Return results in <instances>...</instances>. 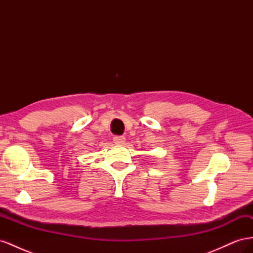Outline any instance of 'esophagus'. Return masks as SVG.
<instances>
[{
    "label": "esophagus",
    "instance_id": "esophagus-1",
    "mask_svg": "<svg viewBox=\"0 0 253 253\" xmlns=\"http://www.w3.org/2000/svg\"><path fill=\"white\" fill-rule=\"evenodd\" d=\"M113 140L116 144H122L126 141V137L125 136H114Z\"/></svg>",
    "mask_w": 253,
    "mask_h": 253
}]
</instances>
